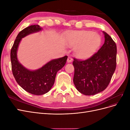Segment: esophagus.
Listing matches in <instances>:
<instances>
[{
  "label": "esophagus",
  "mask_w": 130,
  "mask_h": 130,
  "mask_svg": "<svg viewBox=\"0 0 130 130\" xmlns=\"http://www.w3.org/2000/svg\"><path fill=\"white\" fill-rule=\"evenodd\" d=\"M67 61L68 62H72L73 61V58L71 56H68V59H67Z\"/></svg>",
  "instance_id": "1"
}]
</instances>
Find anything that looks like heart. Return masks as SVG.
Returning <instances> with one entry per match:
<instances>
[{
  "label": "heart",
  "mask_w": 130,
  "mask_h": 130,
  "mask_svg": "<svg viewBox=\"0 0 130 130\" xmlns=\"http://www.w3.org/2000/svg\"><path fill=\"white\" fill-rule=\"evenodd\" d=\"M69 44L76 46L75 54L80 58H87L96 52L100 45L101 39L99 34L87 30L75 31L68 36Z\"/></svg>",
  "instance_id": "b5f03b06"
}]
</instances>
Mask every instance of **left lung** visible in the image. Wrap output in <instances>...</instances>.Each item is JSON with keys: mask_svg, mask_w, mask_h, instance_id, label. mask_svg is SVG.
<instances>
[{"mask_svg": "<svg viewBox=\"0 0 130 130\" xmlns=\"http://www.w3.org/2000/svg\"><path fill=\"white\" fill-rule=\"evenodd\" d=\"M105 43L98 52L85 60L74 58V84L77 90L86 95H92L107 87L117 65V45L104 32Z\"/></svg>", "mask_w": 130, "mask_h": 130, "instance_id": "8db88e82", "label": "left lung"}]
</instances>
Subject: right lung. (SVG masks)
<instances>
[{"label": "right lung", "instance_id": "right-lung-1", "mask_svg": "<svg viewBox=\"0 0 130 130\" xmlns=\"http://www.w3.org/2000/svg\"><path fill=\"white\" fill-rule=\"evenodd\" d=\"M38 25H30L19 32L11 50L12 71L15 81L25 91L34 95H43L48 92L55 82L57 72L63 67L68 56L50 61L41 68L30 71L17 60V51L22 38L41 30Z\"/></svg>", "mask_w": 130, "mask_h": 130}]
</instances>
